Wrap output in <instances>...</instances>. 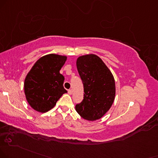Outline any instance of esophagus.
I'll list each match as a JSON object with an SVG mask.
<instances>
[{"mask_svg":"<svg viewBox=\"0 0 158 158\" xmlns=\"http://www.w3.org/2000/svg\"><path fill=\"white\" fill-rule=\"evenodd\" d=\"M68 94H69V95H71L72 94H73V91H72L71 89H69V90H68Z\"/></svg>","mask_w":158,"mask_h":158,"instance_id":"esophagus-1","label":"esophagus"}]
</instances>
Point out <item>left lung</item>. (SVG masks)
<instances>
[{"instance_id":"8db88e82","label":"left lung","mask_w":158,"mask_h":158,"mask_svg":"<svg viewBox=\"0 0 158 158\" xmlns=\"http://www.w3.org/2000/svg\"><path fill=\"white\" fill-rule=\"evenodd\" d=\"M76 66L85 93L83 100L76 105V111L84 119H100L114 102L116 85L114 75L102 60L95 54L79 56Z\"/></svg>"}]
</instances>
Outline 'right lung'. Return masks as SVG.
Returning <instances> with one entry per match:
<instances>
[{
	"instance_id": "add662e5",
	"label": "right lung",
	"mask_w": 158,
	"mask_h": 158,
	"mask_svg": "<svg viewBox=\"0 0 158 158\" xmlns=\"http://www.w3.org/2000/svg\"><path fill=\"white\" fill-rule=\"evenodd\" d=\"M67 59V56L48 54L38 59L27 74L24 92L27 102L34 110L48 112L67 92L63 85L64 77L59 72Z\"/></svg>"
}]
</instances>
